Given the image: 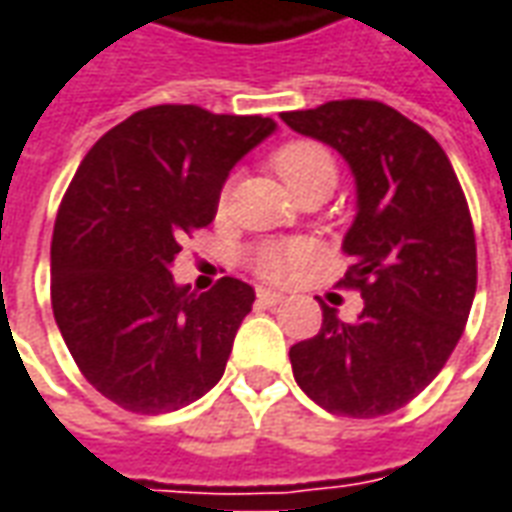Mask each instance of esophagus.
I'll use <instances>...</instances> for the list:
<instances>
[{"instance_id":"34e87169","label":"esophagus","mask_w":512,"mask_h":512,"mask_svg":"<svg viewBox=\"0 0 512 512\" xmlns=\"http://www.w3.org/2000/svg\"><path fill=\"white\" fill-rule=\"evenodd\" d=\"M285 302V296L277 291H266V288H260L257 291V305H263V307H277Z\"/></svg>"}]
</instances>
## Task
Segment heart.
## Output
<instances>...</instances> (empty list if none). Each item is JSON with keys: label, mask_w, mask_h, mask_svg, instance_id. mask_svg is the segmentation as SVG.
<instances>
[{"label": "heart", "mask_w": 512, "mask_h": 512, "mask_svg": "<svg viewBox=\"0 0 512 512\" xmlns=\"http://www.w3.org/2000/svg\"><path fill=\"white\" fill-rule=\"evenodd\" d=\"M271 169L280 174L282 182L291 188L296 199L313 194V191H332L335 180H338V166H335L332 152L310 138L282 144L271 155ZM227 194H230V188L221 191V205L227 202ZM307 260H310V249L299 241H271V244L252 249V255H249V263L255 268L257 277L268 282L291 280Z\"/></svg>", "instance_id": "1"}]
</instances>
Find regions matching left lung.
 Listing matches in <instances>:
<instances>
[{
  "label": "left lung",
  "instance_id": "left-lung-1",
  "mask_svg": "<svg viewBox=\"0 0 512 512\" xmlns=\"http://www.w3.org/2000/svg\"><path fill=\"white\" fill-rule=\"evenodd\" d=\"M291 130L338 149L357 180V216L343 238L352 263L338 282L363 296L341 321L291 346L293 377L324 410L377 418L424 391L455 352L477 291L468 202L441 144L377 99H338L282 113Z\"/></svg>",
  "mask_w": 512,
  "mask_h": 512
}]
</instances>
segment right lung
<instances>
[{
  "label": "right lung",
  "instance_id": "1",
  "mask_svg": "<svg viewBox=\"0 0 512 512\" xmlns=\"http://www.w3.org/2000/svg\"><path fill=\"white\" fill-rule=\"evenodd\" d=\"M263 116L155 105L107 130L57 207L52 310L82 377L130 413H171L224 374L252 285L177 288L182 241L216 219L221 185L274 132Z\"/></svg>",
  "mask_w": 512,
  "mask_h": 512
}]
</instances>
